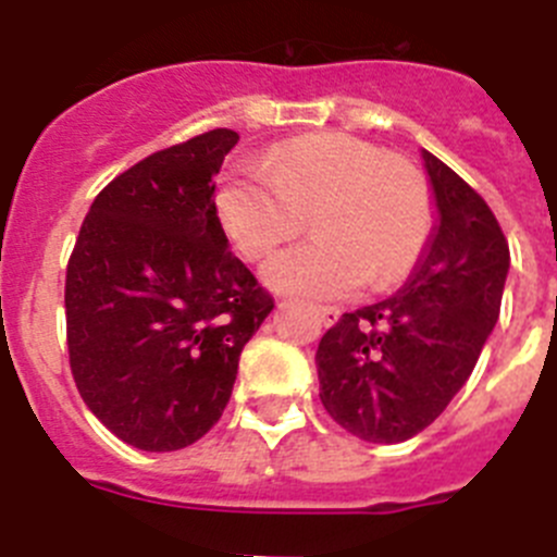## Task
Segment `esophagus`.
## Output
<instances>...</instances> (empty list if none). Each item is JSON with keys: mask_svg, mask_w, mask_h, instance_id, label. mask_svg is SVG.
<instances>
[{"mask_svg": "<svg viewBox=\"0 0 557 557\" xmlns=\"http://www.w3.org/2000/svg\"><path fill=\"white\" fill-rule=\"evenodd\" d=\"M318 314H321L323 326H334L339 321V309L337 307H318Z\"/></svg>", "mask_w": 557, "mask_h": 557, "instance_id": "obj_1", "label": "esophagus"}]
</instances>
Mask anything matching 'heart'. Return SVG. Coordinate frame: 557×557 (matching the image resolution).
<instances>
[{
	"mask_svg": "<svg viewBox=\"0 0 557 557\" xmlns=\"http://www.w3.org/2000/svg\"><path fill=\"white\" fill-rule=\"evenodd\" d=\"M218 211L245 259H264L312 220L318 239L275 256L264 278L314 298L401 282L432 231L424 175L351 133H307L275 145L264 166L228 172Z\"/></svg>",
	"mask_w": 557,
	"mask_h": 557,
	"instance_id": "b5f03b06",
	"label": "heart"
}]
</instances>
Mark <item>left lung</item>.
<instances>
[{"label":"left lung","instance_id":"left-lung-1","mask_svg":"<svg viewBox=\"0 0 557 557\" xmlns=\"http://www.w3.org/2000/svg\"><path fill=\"white\" fill-rule=\"evenodd\" d=\"M435 189L432 243L410 282L346 312L314 354L321 401L351 435L401 444L446 410L499 318L508 239L480 191L424 150Z\"/></svg>","mask_w":557,"mask_h":557}]
</instances>
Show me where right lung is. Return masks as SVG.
<instances>
[{
  "instance_id": "obj_1",
  "label": "right lung",
  "mask_w": 557,
  "mask_h": 557,
  "mask_svg": "<svg viewBox=\"0 0 557 557\" xmlns=\"http://www.w3.org/2000/svg\"><path fill=\"white\" fill-rule=\"evenodd\" d=\"M236 141L214 127L120 172L69 256V368L88 410L136 449H184L218 424L275 304L214 206L211 178Z\"/></svg>"
}]
</instances>
